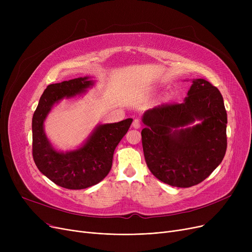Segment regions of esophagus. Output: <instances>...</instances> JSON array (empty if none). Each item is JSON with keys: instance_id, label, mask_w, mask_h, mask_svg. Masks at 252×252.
I'll list each match as a JSON object with an SVG mask.
<instances>
[{"instance_id": "34e87169", "label": "esophagus", "mask_w": 252, "mask_h": 252, "mask_svg": "<svg viewBox=\"0 0 252 252\" xmlns=\"http://www.w3.org/2000/svg\"><path fill=\"white\" fill-rule=\"evenodd\" d=\"M131 126H133L136 129H138V128L141 127V124H140V122L138 121V119H134V122H133V125H131Z\"/></svg>"}]
</instances>
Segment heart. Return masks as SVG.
I'll use <instances>...</instances> for the list:
<instances>
[{
    "mask_svg": "<svg viewBox=\"0 0 252 252\" xmlns=\"http://www.w3.org/2000/svg\"><path fill=\"white\" fill-rule=\"evenodd\" d=\"M168 100H169V96H166V97L164 98V101H166V102H167Z\"/></svg>",
    "mask_w": 252,
    "mask_h": 252,
    "instance_id": "heart-1",
    "label": "heart"
}]
</instances>
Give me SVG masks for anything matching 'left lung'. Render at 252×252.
I'll use <instances>...</instances> for the list:
<instances>
[{"instance_id": "obj_1", "label": "left lung", "mask_w": 252, "mask_h": 252, "mask_svg": "<svg viewBox=\"0 0 252 252\" xmlns=\"http://www.w3.org/2000/svg\"><path fill=\"white\" fill-rule=\"evenodd\" d=\"M142 123L147 166L169 186L188 188L201 183L226 154L228 118L223 99L203 78L192 79L183 103L145 111Z\"/></svg>"}]
</instances>
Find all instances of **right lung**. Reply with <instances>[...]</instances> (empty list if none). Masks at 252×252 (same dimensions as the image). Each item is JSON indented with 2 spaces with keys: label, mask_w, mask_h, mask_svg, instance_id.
I'll return each mask as SVG.
<instances>
[{
  "label": "right lung",
  "mask_w": 252,
  "mask_h": 252,
  "mask_svg": "<svg viewBox=\"0 0 252 252\" xmlns=\"http://www.w3.org/2000/svg\"><path fill=\"white\" fill-rule=\"evenodd\" d=\"M91 76L77 77L47 87L32 116V156L41 173L60 187L86 189L109 174L114 150L125 137L133 119L97 125L78 147L61 151L45 133V122L54 106L62 100L82 97L95 86Z\"/></svg>",
  "instance_id": "obj_1"
}]
</instances>
